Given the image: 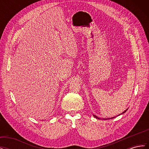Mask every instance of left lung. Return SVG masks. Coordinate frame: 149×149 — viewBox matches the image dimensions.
Masks as SVG:
<instances>
[{
  "mask_svg": "<svg viewBox=\"0 0 149 149\" xmlns=\"http://www.w3.org/2000/svg\"><path fill=\"white\" fill-rule=\"evenodd\" d=\"M127 111V109H126L125 111H124L123 112V113H122V114H124V112H125L126 111ZM120 115V114H119ZM94 116V118H97V119H100V118H98V117L97 116H95V115H93ZM115 118V117H114V118H107V119H103L104 120H107V119H113V118Z\"/></svg>",
  "mask_w": 149,
  "mask_h": 149,
  "instance_id": "obj_1",
  "label": "left lung"
}]
</instances>
